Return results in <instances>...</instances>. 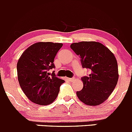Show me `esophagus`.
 <instances>
[{"mask_svg": "<svg viewBox=\"0 0 132 132\" xmlns=\"http://www.w3.org/2000/svg\"><path fill=\"white\" fill-rule=\"evenodd\" d=\"M68 80L69 81H72L74 80V78H68Z\"/></svg>", "mask_w": 132, "mask_h": 132, "instance_id": "esophagus-1", "label": "esophagus"}]
</instances>
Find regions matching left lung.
Segmentation results:
<instances>
[{
    "mask_svg": "<svg viewBox=\"0 0 132 132\" xmlns=\"http://www.w3.org/2000/svg\"><path fill=\"white\" fill-rule=\"evenodd\" d=\"M70 48L81 58L83 68L90 69L83 76V87L76 94L83 103L96 106L110 96L118 81V66L116 57L106 47L96 42L73 43Z\"/></svg>",
    "mask_w": 132,
    "mask_h": 132,
    "instance_id": "1",
    "label": "left lung"
}]
</instances>
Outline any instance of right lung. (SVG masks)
Returning <instances> with one entry per match:
<instances>
[{
	"label": "right lung",
	"instance_id": "obj_1",
	"mask_svg": "<svg viewBox=\"0 0 132 132\" xmlns=\"http://www.w3.org/2000/svg\"><path fill=\"white\" fill-rule=\"evenodd\" d=\"M62 44L38 42L29 47L18 61V80L20 87L32 102L40 105L52 103L65 82L49 70L55 68L54 60Z\"/></svg>",
	"mask_w": 132,
	"mask_h": 132
}]
</instances>
